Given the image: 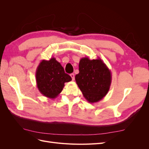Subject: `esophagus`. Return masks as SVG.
I'll list each match as a JSON object with an SVG mask.
<instances>
[{"label": "esophagus", "instance_id": "obj_1", "mask_svg": "<svg viewBox=\"0 0 149 149\" xmlns=\"http://www.w3.org/2000/svg\"><path fill=\"white\" fill-rule=\"evenodd\" d=\"M70 76H71V78H72V80L74 81V74L73 73H71V74H70Z\"/></svg>", "mask_w": 149, "mask_h": 149}]
</instances>
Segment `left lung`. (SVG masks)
<instances>
[{"instance_id":"obj_1","label":"left lung","mask_w":149,"mask_h":149,"mask_svg":"<svg viewBox=\"0 0 149 149\" xmlns=\"http://www.w3.org/2000/svg\"><path fill=\"white\" fill-rule=\"evenodd\" d=\"M79 73L75 80L84 97L89 102L101 101L110 89L111 72L100 58L89 60L82 58L79 63Z\"/></svg>"}]
</instances>
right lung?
Masks as SVG:
<instances>
[{
    "label": "right lung",
    "instance_id": "add662e5",
    "mask_svg": "<svg viewBox=\"0 0 149 149\" xmlns=\"http://www.w3.org/2000/svg\"><path fill=\"white\" fill-rule=\"evenodd\" d=\"M35 74L39 91L49 99L56 98L63 89L65 83L72 79L54 57L40 62Z\"/></svg>",
    "mask_w": 149,
    "mask_h": 149
}]
</instances>
